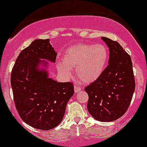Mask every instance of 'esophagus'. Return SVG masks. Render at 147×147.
<instances>
[{
    "instance_id": "1",
    "label": "esophagus",
    "mask_w": 147,
    "mask_h": 147,
    "mask_svg": "<svg viewBox=\"0 0 147 147\" xmlns=\"http://www.w3.org/2000/svg\"><path fill=\"white\" fill-rule=\"evenodd\" d=\"M82 90L81 87L78 86V85H74V92L75 93H79Z\"/></svg>"
}]
</instances>
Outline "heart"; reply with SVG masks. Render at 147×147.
<instances>
[{"label":"heart","mask_w":147,"mask_h":147,"mask_svg":"<svg viewBox=\"0 0 147 147\" xmlns=\"http://www.w3.org/2000/svg\"><path fill=\"white\" fill-rule=\"evenodd\" d=\"M109 50L103 44L81 43L68 48L65 51L62 62L57 64L59 72L69 77L72 69L85 83H92L101 76L107 66Z\"/></svg>","instance_id":"1"}]
</instances>
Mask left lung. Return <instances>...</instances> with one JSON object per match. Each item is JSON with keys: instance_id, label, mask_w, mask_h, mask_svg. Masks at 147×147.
I'll return each instance as SVG.
<instances>
[{"instance_id": "left-lung-1", "label": "left lung", "mask_w": 147, "mask_h": 147, "mask_svg": "<svg viewBox=\"0 0 147 147\" xmlns=\"http://www.w3.org/2000/svg\"><path fill=\"white\" fill-rule=\"evenodd\" d=\"M110 51L109 65L98 80L85 88L88 110L96 120L113 121L129 107L136 83L130 56L116 41L102 37Z\"/></svg>"}]
</instances>
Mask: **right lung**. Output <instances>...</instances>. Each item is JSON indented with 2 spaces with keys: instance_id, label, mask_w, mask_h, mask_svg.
Returning <instances> with one entry per match:
<instances>
[{
  "instance_id": "right-lung-1",
  "label": "right lung",
  "mask_w": 147,
  "mask_h": 147,
  "mask_svg": "<svg viewBox=\"0 0 147 147\" xmlns=\"http://www.w3.org/2000/svg\"><path fill=\"white\" fill-rule=\"evenodd\" d=\"M57 53L46 40H35L20 53L11 71L15 107L23 121L36 129L49 130L59 125L66 105L74 93L71 82L49 78L43 59L55 62ZM43 60L41 61V59Z\"/></svg>"
}]
</instances>
